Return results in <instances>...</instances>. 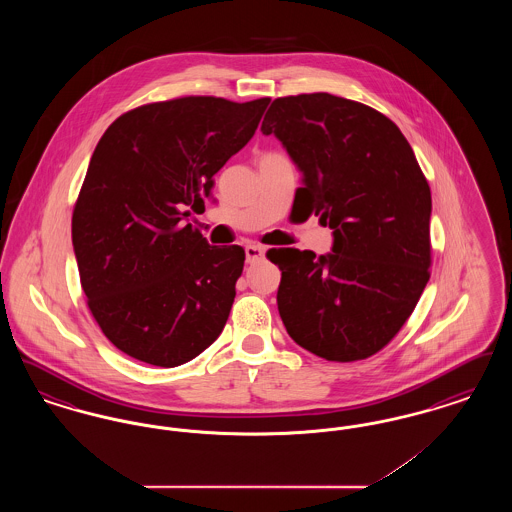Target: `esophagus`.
<instances>
[{
  "instance_id": "1",
  "label": "esophagus",
  "mask_w": 512,
  "mask_h": 512,
  "mask_svg": "<svg viewBox=\"0 0 512 512\" xmlns=\"http://www.w3.org/2000/svg\"><path fill=\"white\" fill-rule=\"evenodd\" d=\"M265 251H267V249H265L263 245H247V247H245V257H247V263H249V265H253V263L261 261V259L265 257Z\"/></svg>"
}]
</instances>
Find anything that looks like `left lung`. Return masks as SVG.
<instances>
[{"label":"left lung","instance_id":"8db88e82","mask_svg":"<svg viewBox=\"0 0 512 512\" xmlns=\"http://www.w3.org/2000/svg\"><path fill=\"white\" fill-rule=\"evenodd\" d=\"M274 134L303 172L299 197L334 230L332 253L268 251L282 270L278 311L292 340L326 361L390 343L430 280L432 195L395 122L326 92L272 101Z\"/></svg>","mask_w":512,"mask_h":512}]
</instances>
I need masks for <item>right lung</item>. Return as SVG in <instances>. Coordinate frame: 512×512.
Masks as SVG:
<instances>
[{
	"mask_svg": "<svg viewBox=\"0 0 512 512\" xmlns=\"http://www.w3.org/2000/svg\"><path fill=\"white\" fill-rule=\"evenodd\" d=\"M270 98L186 96L126 111L96 146L73 211L88 309L122 353L184 365L219 338L244 270L240 245L184 220L253 138Z\"/></svg>",
	"mask_w": 512,
	"mask_h": 512,
	"instance_id": "1",
	"label": "right lung"
}]
</instances>
